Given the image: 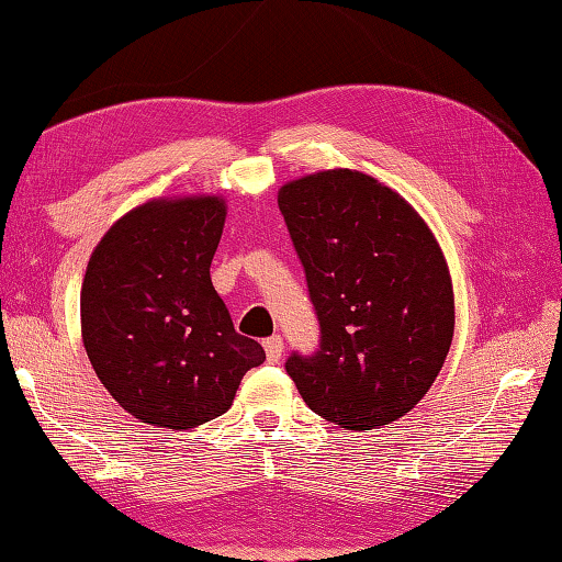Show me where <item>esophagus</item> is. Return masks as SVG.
Here are the masks:
<instances>
[{
    "label": "esophagus",
    "instance_id": "esophagus-1",
    "mask_svg": "<svg viewBox=\"0 0 562 562\" xmlns=\"http://www.w3.org/2000/svg\"><path fill=\"white\" fill-rule=\"evenodd\" d=\"M263 349H267L269 364H279V359H281V355H283V340H281V335L267 337V340H263Z\"/></svg>",
    "mask_w": 562,
    "mask_h": 562
}]
</instances>
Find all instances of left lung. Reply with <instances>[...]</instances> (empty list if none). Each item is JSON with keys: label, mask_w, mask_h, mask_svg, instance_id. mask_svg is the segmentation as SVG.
Wrapping results in <instances>:
<instances>
[{"label": "left lung", "mask_w": 562, "mask_h": 562, "mask_svg": "<svg viewBox=\"0 0 562 562\" xmlns=\"http://www.w3.org/2000/svg\"><path fill=\"white\" fill-rule=\"evenodd\" d=\"M279 210L321 325L285 374L311 411L347 430L396 420L426 396L454 330L448 263L404 198L359 171L281 188Z\"/></svg>", "instance_id": "8db88e82"}]
</instances>
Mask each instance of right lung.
Segmentation results:
<instances>
[{"label": "right lung", "instance_id": "right-lung-1", "mask_svg": "<svg viewBox=\"0 0 562 562\" xmlns=\"http://www.w3.org/2000/svg\"><path fill=\"white\" fill-rule=\"evenodd\" d=\"M222 225L220 198L156 200L92 251L82 342L104 389L142 423L183 430L222 416L241 376L267 359L210 281Z\"/></svg>", "mask_w": 562, "mask_h": 562}]
</instances>
